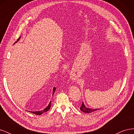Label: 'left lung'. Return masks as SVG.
Here are the masks:
<instances>
[{
    "label": "left lung",
    "instance_id": "left-lung-1",
    "mask_svg": "<svg viewBox=\"0 0 134 134\" xmlns=\"http://www.w3.org/2000/svg\"><path fill=\"white\" fill-rule=\"evenodd\" d=\"M80 109L82 112H85V113H91L92 112H94V111H96L97 110H98V109H91V108H88L86 107V106H84L83 102L82 103V104L80 107Z\"/></svg>",
    "mask_w": 134,
    "mask_h": 134
}]
</instances>
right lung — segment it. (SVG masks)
I'll use <instances>...</instances> for the list:
<instances>
[{"instance_id":"right-lung-1","label":"right lung","mask_w":134,"mask_h":134,"mask_svg":"<svg viewBox=\"0 0 134 134\" xmlns=\"http://www.w3.org/2000/svg\"><path fill=\"white\" fill-rule=\"evenodd\" d=\"M19 38H20V37H19ZM19 38L18 39L17 41H18ZM55 90H56V88H55V87H54V89H53V94H54V92H55ZM51 101H50V102L49 104L48 105V106H47L46 108H44V109H43V110H42V111H35V112H31L32 113H34V114L37 115H41V114H42V113H44V112H46L47 111L49 110V109H50V107H51Z\"/></svg>"}]
</instances>
